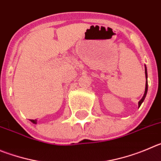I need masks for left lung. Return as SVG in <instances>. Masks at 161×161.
<instances>
[{"mask_svg": "<svg viewBox=\"0 0 161 161\" xmlns=\"http://www.w3.org/2000/svg\"><path fill=\"white\" fill-rule=\"evenodd\" d=\"M145 78H146V83H145V94H144V96L142 97V98L140 100V102L138 103V106H139V107L141 106V105H142V103H143L144 100H145V97H146V94H147V91H148V82H147V78H148V75H147V69H146V67H145Z\"/></svg>", "mask_w": 161, "mask_h": 161, "instance_id": "left-lung-1", "label": "left lung"}]
</instances>
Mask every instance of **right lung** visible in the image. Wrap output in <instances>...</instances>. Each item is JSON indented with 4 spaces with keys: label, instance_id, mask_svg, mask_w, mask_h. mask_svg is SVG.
<instances>
[{
    "label": "right lung",
    "instance_id": "obj_1",
    "mask_svg": "<svg viewBox=\"0 0 161 161\" xmlns=\"http://www.w3.org/2000/svg\"><path fill=\"white\" fill-rule=\"evenodd\" d=\"M31 121L32 123H34V124H36V120H32V119H31Z\"/></svg>",
    "mask_w": 161,
    "mask_h": 161
}]
</instances>
